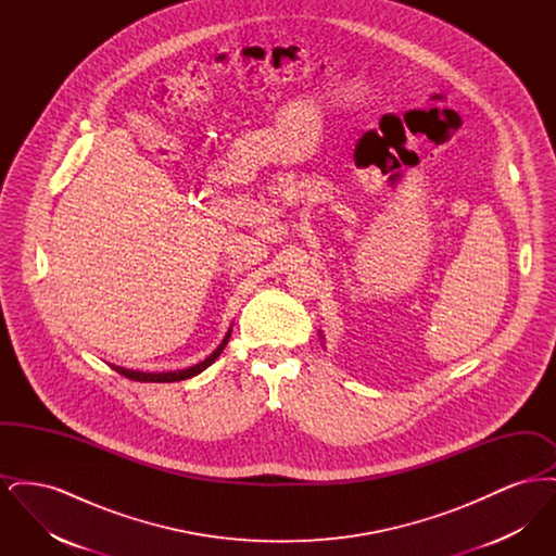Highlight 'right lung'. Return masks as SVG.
Masks as SVG:
<instances>
[{
    "instance_id": "right-lung-1",
    "label": "right lung",
    "mask_w": 556,
    "mask_h": 556,
    "mask_svg": "<svg viewBox=\"0 0 556 556\" xmlns=\"http://www.w3.org/2000/svg\"><path fill=\"white\" fill-rule=\"evenodd\" d=\"M229 338H231V329L227 331V336L223 338V342L218 344V348L212 352L208 358H204L200 365H193V367H189V369L166 370V372H141V370L123 369V367H114V365H112V367H114V370H118L121 375H125L127 379H132V381H152V383H170V381H181V379H189V377H193V375H198V372L208 369L212 363L220 356V352L225 350V345L229 342Z\"/></svg>"
}]
</instances>
